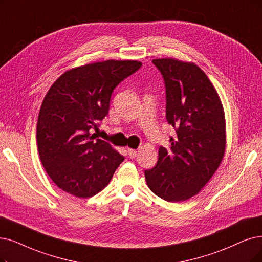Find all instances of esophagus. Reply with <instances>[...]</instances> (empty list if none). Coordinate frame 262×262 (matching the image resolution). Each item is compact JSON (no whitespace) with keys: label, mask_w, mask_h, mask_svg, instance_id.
I'll list each match as a JSON object with an SVG mask.
<instances>
[{"label":"esophagus","mask_w":262,"mask_h":262,"mask_svg":"<svg viewBox=\"0 0 262 262\" xmlns=\"http://www.w3.org/2000/svg\"><path fill=\"white\" fill-rule=\"evenodd\" d=\"M127 150H128V156H129V158L133 159V158H135V157H137V155H138V151L135 150V149H131V148H128Z\"/></svg>","instance_id":"34e87169"}]
</instances>
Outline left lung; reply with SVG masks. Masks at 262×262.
<instances>
[{
	"instance_id": "obj_1",
	"label": "left lung",
	"mask_w": 262,
	"mask_h": 262,
	"mask_svg": "<svg viewBox=\"0 0 262 262\" xmlns=\"http://www.w3.org/2000/svg\"><path fill=\"white\" fill-rule=\"evenodd\" d=\"M165 86V117L176 131L171 147L145 171L149 189L169 202L195 195L211 180L225 155V114L205 73L190 62L155 59Z\"/></svg>"
}]
</instances>
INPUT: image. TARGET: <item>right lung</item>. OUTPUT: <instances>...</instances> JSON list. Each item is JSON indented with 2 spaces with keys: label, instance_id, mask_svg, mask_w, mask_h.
Listing matches in <instances>:
<instances>
[{
  "label": "right lung",
  "instance_id": "obj_1",
  "mask_svg": "<svg viewBox=\"0 0 262 262\" xmlns=\"http://www.w3.org/2000/svg\"><path fill=\"white\" fill-rule=\"evenodd\" d=\"M141 67L132 60L96 62L66 72L48 90L36 142L41 164L60 189L90 198L111 182L124 158L91 132L108 114L114 89Z\"/></svg>",
  "mask_w": 262,
  "mask_h": 262
}]
</instances>
